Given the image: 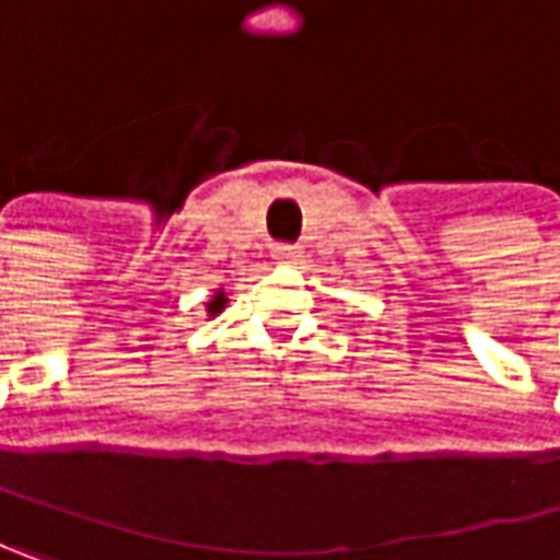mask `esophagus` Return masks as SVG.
I'll return each mask as SVG.
<instances>
[{
	"mask_svg": "<svg viewBox=\"0 0 560 560\" xmlns=\"http://www.w3.org/2000/svg\"><path fill=\"white\" fill-rule=\"evenodd\" d=\"M272 256H276L279 262H298V259H301V247H294V244H276Z\"/></svg>",
	"mask_w": 560,
	"mask_h": 560,
	"instance_id": "1",
	"label": "esophagus"
}]
</instances>
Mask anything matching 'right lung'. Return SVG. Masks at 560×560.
<instances>
[{
  "label": "right lung",
  "mask_w": 560,
  "mask_h": 560,
  "mask_svg": "<svg viewBox=\"0 0 560 560\" xmlns=\"http://www.w3.org/2000/svg\"><path fill=\"white\" fill-rule=\"evenodd\" d=\"M224 304H228V298H224V291H214V298L209 301V313H221L224 311Z\"/></svg>",
  "instance_id": "obj_1"
}]
</instances>
